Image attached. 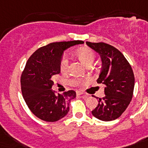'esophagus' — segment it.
<instances>
[{"mask_svg": "<svg viewBox=\"0 0 148 148\" xmlns=\"http://www.w3.org/2000/svg\"><path fill=\"white\" fill-rule=\"evenodd\" d=\"M77 95H83L84 97H88V95L85 94L84 92H81V91H77Z\"/></svg>", "mask_w": 148, "mask_h": 148, "instance_id": "esophagus-1", "label": "esophagus"}]
</instances>
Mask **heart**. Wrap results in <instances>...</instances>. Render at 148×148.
<instances>
[{"instance_id": "b5f03b06", "label": "heart", "mask_w": 148, "mask_h": 148, "mask_svg": "<svg viewBox=\"0 0 148 148\" xmlns=\"http://www.w3.org/2000/svg\"><path fill=\"white\" fill-rule=\"evenodd\" d=\"M77 55L84 65L92 64L96 58L94 51L89 48H82L77 51ZM68 58L67 55H64L60 62V69L62 71H66L68 67ZM87 81V79H73L69 80V84L72 86H79L84 84Z\"/></svg>"}]
</instances>
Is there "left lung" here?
<instances>
[{
	"mask_svg": "<svg viewBox=\"0 0 148 148\" xmlns=\"http://www.w3.org/2000/svg\"><path fill=\"white\" fill-rule=\"evenodd\" d=\"M86 43L100 56L102 70L97 81L105 86V96L99 98L98 106L92 114L102 121H112L125 111L132 99L134 86L132 68L123 54L115 47L104 42Z\"/></svg>",
	"mask_w": 148,
	"mask_h": 148,
	"instance_id": "8db88e82",
	"label": "left lung"
}]
</instances>
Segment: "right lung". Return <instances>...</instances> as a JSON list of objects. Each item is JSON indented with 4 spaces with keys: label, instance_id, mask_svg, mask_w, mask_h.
Instances as JSON below:
<instances>
[{
    "label": "right lung",
    "instance_id": "right-lung-1",
    "mask_svg": "<svg viewBox=\"0 0 148 148\" xmlns=\"http://www.w3.org/2000/svg\"><path fill=\"white\" fill-rule=\"evenodd\" d=\"M84 43L83 41L52 42L37 49L26 64L21 75V90L29 109L45 122H56L67 115L76 92L57 95L51 89L53 75L60 73V62L66 49Z\"/></svg>",
    "mask_w": 148,
    "mask_h": 148
}]
</instances>
